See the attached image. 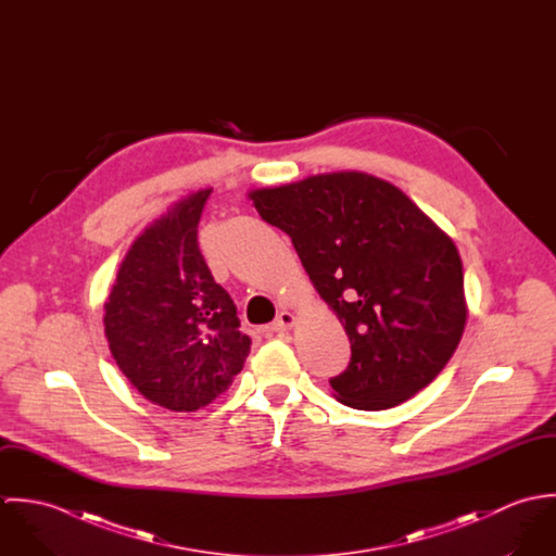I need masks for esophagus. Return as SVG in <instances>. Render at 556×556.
<instances>
[{"instance_id":"obj_1","label":"esophagus","mask_w":556,"mask_h":556,"mask_svg":"<svg viewBox=\"0 0 556 556\" xmlns=\"http://www.w3.org/2000/svg\"><path fill=\"white\" fill-rule=\"evenodd\" d=\"M295 315L293 313H289V311H282L276 320L265 329L267 333H282V331H289L293 325H295Z\"/></svg>"}]
</instances>
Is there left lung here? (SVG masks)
Returning <instances> with one entry per match:
<instances>
[{
  "mask_svg": "<svg viewBox=\"0 0 556 556\" xmlns=\"http://www.w3.org/2000/svg\"><path fill=\"white\" fill-rule=\"evenodd\" d=\"M285 231L344 325L351 362L329 379L353 408L383 410L430 386L467 323L463 261L400 188L359 170L248 194Z\"/></svg>",
  "mask_w": 556,
  "mask_h": 556,
  "instance_id": "8db88e82",
  "label": "left lung"
}]
</instances>
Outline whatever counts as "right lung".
<instances>
[{
	"instance_id": "1",
	"label": "right lung",
	"mask_w": 556,
	"mask_h": 556,
	"mask_svg": "<svg viewBox=\"0 0 556 556\" xmlns=\"http://www.w3.org/2000/svg\"><path fill=\"white\" fill-rule=\"evenodd\" d=\"M210 192L181 199L135 239L104 304L119 370L141 396L181 413L227 392L250 353L238 308L199 250Z\"/></svg>"
}]
</instances>
